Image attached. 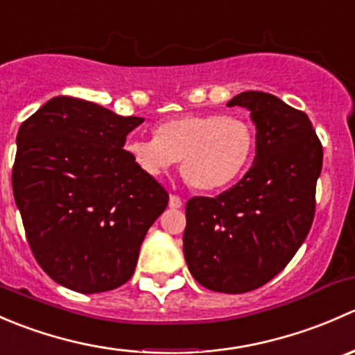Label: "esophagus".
I'll use <instances>...</instances> for the list:
<instances>
[{"mask_svg":"<svg viewBox=\"0 0 355 355\" xmlns=\"http://www.w3.org/2000/svg\"><path fill=\"white\" fill-rule=\"evenodd\" d=\"M168 204H170V207H171V209H180V207H182V199L180 198H178V196H170V202H168Z\"/></svg>","mask_w":355,"mask_h":355,"instance_id":"34e87169","label":"esophagus"}]
</instances>
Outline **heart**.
Here are the masks:
<instances>
[{
    "instance_id": "heart-1",
    "label": "heart",
    "mask_w": 355,
    "mask_h": 355,
    "mask_svg": "<svg viewBox=\"0 0 355 355\" xmlns=\"http://www.w3.org/2000/svg\"><path fill=\"white\" fill-rule=\"evenodd\" d=\"M249 121L225 113H189L156 127L153 139H128L125 151L144 173L157 177L177 159L189 185L216 191L234 184L252 159Z\"/></svg>"
}]
</instances>
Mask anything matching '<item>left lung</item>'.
Masks as SVG:
<instances>
[{
    "mask_svg": "<svg viewBox=\"0 0 355 355\" xmlns=\"http://www.w3.org/2000/svg\"><path fill=\"white\" fill-rule=\"evenodd\" d=\"M227 106L250 111L256 157L234 187L187 200L184 256L202 287L244 293L277 277L306 241L323 146L307 114L277 96L247 91Z\"/></svg>",
    "mask_w": 355,
    "mask_h": 355,
    "instance_id": "1",
    "label": "left lung"
}]
</instances>
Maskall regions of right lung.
<instances>
[{
    "label": "right lung",
    "mask_w": 355,
    "mask_h": 355,
    "mask_svg": "<svg viewBox=\"0 0 355 355\" xmlns=\"http://www.w3.org/2000/svg\"><path fill=\"white\" fill-rule=\"evenodd\" d=\"M142 121L58 96L20 125L13 196L32 254L56 284L98 293L134 275L168 206V192L123 149Z\"/></svg>",
    "instance_id": "obj_1"
}]
</instances>
